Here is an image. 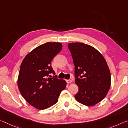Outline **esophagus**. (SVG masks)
<instances>
[{
	"mask_svg": "<svg viewBox=\"0 0 128 128\" xmlns=\"http://www.w3.org/2000/svg\"><path fill=\"white\" fill-rule=\"evenodd\" d=\"M66 82L67 83H68V84H70V83H71L72 82V80H66Z\"/></svg>",
	"mask_w": 128,
	"mask_h": 128,
	"instance_id": "esophagus-1",
	"label": "esophagus"
}]
</instances>
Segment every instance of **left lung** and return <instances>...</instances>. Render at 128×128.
Returning <instances> with one entry per match:
<instances>
[{
    "label": "left lung",
    "instance_id": "obj_1",
    "mask_svg": "<svg viewBox=\"0 0 128 128\" xmlns=\"http://www.w3.org/2000/svg\"><path fill=\"white\" fill-rule=\"evenodd\" d=\"M74 66L75 83L78 102L93 106L106 96L110 89V70L104 56L96 48L82 42L68 44Z\"/></svg>",
    "mask_w": 128,
    "mask_h": 128
}]
</instances>
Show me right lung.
Wrapping results in <instances>:
<instances>
[{"mask_svg": "<svg viewBox=\"0 0 128 128\" xmlns=\"http://www.w3.org/2000/svg\"><path fill=\"white\" fill-rule=\"evenodd\" d=\"M62 46L61 42H46L32 50L22 62L18 88L23 98L36 109H46L55 104L66 88L64 80L48 77L55 74L50 63Z\"/></svg>", "mask_w": 128, "mask_h": 128, "instance_id": "1", "label": "right lung"}]
</instances>
